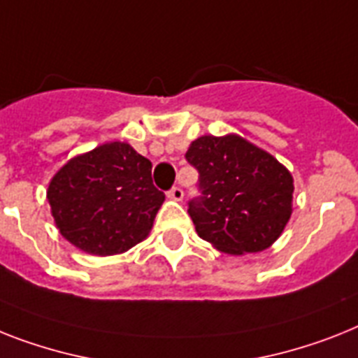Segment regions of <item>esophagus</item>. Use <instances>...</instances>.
<instances>
[{"instance_id":"34e87169","label":"esophagus","mask_w":358,"mask_h":358,"mask_svg":"<svg viewBox=\"0 0 358 358\" xmlns=\"http://www.w3.org/2000/svg\"><path fill=\"white\" fill-rule=\"evenodd\" d=\"M168 197L172 201H182V197H185V192H182V188H179V186H173L172 190L168 192Z\"/></svg>"}]
</instances>
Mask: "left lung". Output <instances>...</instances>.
Returning a JSON list of instances; mask_svg holds the SVG:
<instances>
[{
    "label": "left lung",
    "mask_w": 358,
    "mask_h": 358,
    "mask_svg": "<svg viewBox=\"0 0 358 358\" xmlns=\"http://www.w3.org/2000/svg\"><path fill=\"white\" fill-rule=\"evenodd\" d=\"M186 161L203 196L188 203L199 238L225 254L268 249L292 214L294 179L271 153L236 133L192 141Z\"/></svg>",
    "instance_id": "left-lung-1"
}]
</instances>
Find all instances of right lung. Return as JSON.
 I'll return each instance as SVG.
<instances>
[{
    "label": "right lung",
    "instance_id": "obj_1",
    "mask_svg": "<svg viewBox=\"0 0 358 358\" xmlns=\"http://www.w3.org/2000/svg\"><path fill=\"white\" fill-rule=\"evenodd\" d=\"M56 229L82 252L122 254L148 238L164 194L152 162L128 143H106L69 159L47 188Z\"/></svg>",
    "mask_w": 358,
    "mask_h": 358
}]
</instances>
